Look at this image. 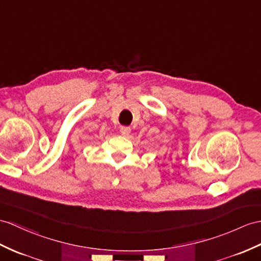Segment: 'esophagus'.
Returning <instances> with one entry per match:
<instances>
[{"label":"esophagus","mask_w":261,"mask_h":261,"mask_svg":"<svg viewBox=\"0 0 261 261\" xmlns=\"http://www.w3.org/2000/svg\"><path fill=\"white\" fill-rule=\"evenodd\" d=\"M120 132L122 136H129L131 132V128L130 126H121L120 128Z\"/></svg>","instance_id":"obj_1"}]
</instances>
